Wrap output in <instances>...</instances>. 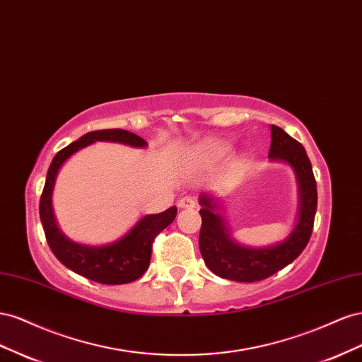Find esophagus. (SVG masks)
<instances>
[{
	"label": "esophagus",
	"mask_w": 362,
	"mask_h": 362,
	"mask_svg": "<svg viewBox=\"0 0 362 362\" xmlns=\"http://www.w3.org/2000/svg\"><path fill=\"white\" fill-rule=\"evenodd\" d=\"M177 204H179V208H182V209H191V208H195L197 200H195L192 195H187V197H182Z\"/></svg>",
	"instance_id": "1"
}]
</instances>
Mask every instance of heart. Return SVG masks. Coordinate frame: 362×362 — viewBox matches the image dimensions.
Listing matches in <instances>:
<instances>
[{
  "mask_svg": "<svg viewBox=\"0 0 362 362\" xmlns=\"http://www.w3.org/2000/svg\"><path fill=\"white\" fill-rule=\"evenodd\" d=\"M226 151H227V147H224V146H212V147H209V150H208L209 156L214 158V159L221 158Z\"/></svg>",
  "mask_w": 362,
  "mask_h": 362,
  "instance_id": "obj_1",
  "label": "heart"
}]
</instances>
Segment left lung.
I'll list each match as a JSON object with an SVG mask.
<instances>
[{
    "label": "left lung",
    "instance_id": "obj_1",
    "mask_svg": "<svg viewBox=\"0 0 362 362\" xmlns=\"http://www.w3.org/2000/svg\"><path fill=\"white\" fill-rule=\"evenodd\" d=\"M268 158L290 163L300 189V215L291 235L284 243L264 249H249L233 243L221 216L214 212L215 203L208 195L200 197L202 229L199 247L204 264L223 279L236 282H257L282 270L303 252L314 229L317 211V183L303 146L281 127L272 126V146Z\"/></svg>",
    "mask_w": 362,
    "mask_h": 362
}]
</instances>
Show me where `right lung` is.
Instances as JSON below:
<instances>
[{"label":"right lung","mask_w":362,"mask_h":362,"mask_svg":"<svg viewBox=\"0 0 362 362\" xmlns=\"http://www.w3.org/2000/svg\"><path fill=\"white\" fill-rule=\"evenodd\" d=\"M95 141H110L127 144L132 147H146L147 142L135 133L122 129H105L89 132L78 141L71 142L62 148L51 162L45 187L40 195L39 215L45 232V238L51 252L69 270L83 276L90 281L105 285H121L136 281L147 272L151 259V249L154 238L171 224L177 215V208L167 209L160 214L146 215L133 229L117 243L101 247L77 244L68 240L59 230L51 208V194H53L56 175L71 154L83 148Z\"/></svg>","instance_id":"right-lung-1"}]
</instances>
